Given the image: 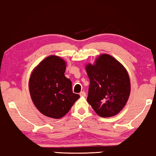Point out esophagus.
<instances>
[{"label": "esophagus", "instance_id": "34e87169", "mask_svg": "<svg viewBox=\"0 0 156 156\" xmlns=\"http://www.w3.org/2000/svg\"><path fill=\"white\" fill-rule=\"evenodd\" d=\"M80 96H86V93L83 91H82L80 92Z\"/></svg>", "mask_w": 156, "mask_h": 156}]
</instances>
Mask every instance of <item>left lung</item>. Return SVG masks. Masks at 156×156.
I'll return each mask as SVG.
<instances>
[{
  "mask_svg": "<svg viewBox=\"0 0 156 156\" xmlns=\"http://www.w3.org/2000/svg\"><path fill=\"white\" fill-rule=\"evenodd\" d=\"M86 70L90 81L87 101L95 112L103 117L119 113L130 94L129 77L123 65L111 55L102 54L94 65L88 64Z\"/></svg>",
  "mask_w": 156,
  "mask_h": 156,
  "instance_id": "obj_1",
  "label": "left lung"
}]
</instances>
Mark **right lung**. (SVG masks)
Listing matches in <instances>:
<instances>
[{
	"mask_svg": "<svg viewBox=\"0 0 156 156\" xmlns=\"http://www.w3.org/2000/svg\"><path fill=\"white\" fill-rule=\"evenodd\" d=\"M65 69L64 60L50 55L35 67L29 78L31 100L36 108L47 117L61 118L80 97L73 92L72 82L65 76Z\"/></svg>",
	"mask_w": 156,
	"mask_h": 156,
	"instance_id": "1",
	"label": "right lung"
}]
</instances>
